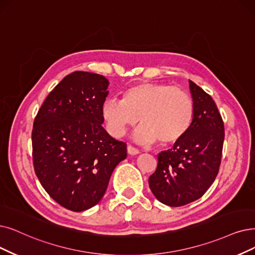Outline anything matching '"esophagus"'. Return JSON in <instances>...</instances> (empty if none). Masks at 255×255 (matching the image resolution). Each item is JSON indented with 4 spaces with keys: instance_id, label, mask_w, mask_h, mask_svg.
<instances>
[{
    "instance_id": "obj_1",
    "label": "esophagus",
    "mask_w": 255,
    "mask_h": 255,
    "mask_svg": "<svg viewBox=\"0 0 255 255\" xmlns=\"http://www.w3.org/2000/svg\"><path fill=\"white\" fill-rule=\"evenodd\" d=\"M128 152L129 155H138L139 154V149L136 148L135 146L128 144Z\"/></svg>"
}]
</instances>
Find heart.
I'll list each match as a JSON object with an SVG mask.
<instances>
[{
    "mask_svg": "<svg viewBox=\"0 0 255 255\" xmlns=\"http://www.w3.org/2000/svg\"><path fill=\"white\" fill-rule=\"evenodd\" d=\"M103 114L110 131L122 136L138 119L137 138L143 143L170 144L179 141L189 129L195 107L184 89L159 83H141L128 88L122 99L108 98Z\"/></svg>",
    "mask_w": 255,
    "mask_h": 255,
    "instance_id": "b5f03b06",
    "label": "heart"
}]
</instances>
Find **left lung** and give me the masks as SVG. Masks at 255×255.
Segmentation results:
<instances>
[{
  "label": "left lung",
  "mask_w": 255,
  "mask_h": 255,
  "mask_svg": "<svg viewBox=\"0 0 255 255\" xmlns=\"http://www.w3.org/2000/svg\"><path fill=\"white\" fill-rule=\"evenodd\" d=\"M195 107L187 133L157 156L148 178L154 196L163 204L180 207L200 199L215 181L221 165L224 122L212 97L189 80Z\"/></svg>",
  "instance_id": "8db88e82"
}]
</instances>
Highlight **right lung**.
Here are the masks:
<instances>
[{
	"instance_id": "add662e5",
	"label": "right lung",
	"mask_w": 255,
	"mask_h": 255,
	"mask_svg": "<svg viewBox=\"0 0 255 255\" xmlns=\"http://www.w3.org/2000/svg\"><path fill=\"white\" fill-rule=\"evenodd\" d=\"M108 86L103 75L76 71L51 91L34 118L35 175L48 195L69 210L95 206L114 168L127 158V143L101 126Z\"/></svg>"
}]
</instances>
